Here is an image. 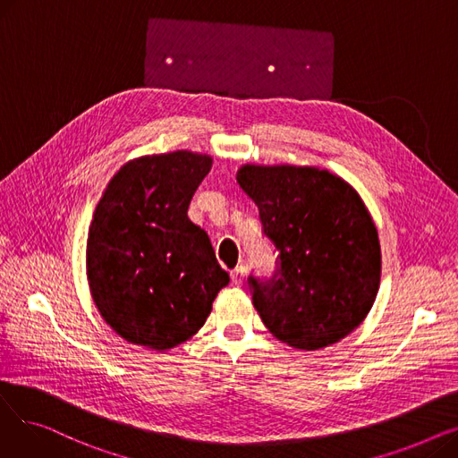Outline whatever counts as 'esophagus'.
Listing matches in <instances>:
<instances>
[{"instance_id":"obj_1","label":"esophagus","mask_w":458,"mask_h":458,"mask_svg":"<svg viewBox=\"0 0 458 458\" xmlns=\"http://www.w3.org/2000/svg\"><path fill=\"white\" fill-rule=\"evenodd\" d=\"M230 278H232V284H233V285H242V284H243V278H245V267H243V266L235 267V269L230 273Z\"/></svg>"}]
</instances>
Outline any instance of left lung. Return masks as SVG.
Returning <instances> with one entry per match:
<instances>
[{
	"instance_id": "obj_1",
	"label": "left lung",
	"mask_w": 458,
	"mask_h": 458,
	"mask_svg": "<svg viewBox=\"0 0 458 458\" xmlns=\"http://www.w3.org/2000/svg\"><path fill=\"white\" fill-rule=\"evenodd\" d=\"M235 180L278 250L276 275L249 278L252 302L282 344L318 351L366 319L380 284V243L356 189L319 166L243 165Z\"/></svg>"
}]
</instances>
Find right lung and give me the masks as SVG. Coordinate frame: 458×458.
<instances>
[{
	"instance_id": "add662e5",
	"label": "right lung",
	"mask_w": 458,
	"mask_h": 458,
	"mask_svg": "<svg viewBox=\"0 0 458 458\" xmlns=\"http://www.w3.org/2000/svg\"><path fill=\"white\" fill-rule=\"evenodd\" d=\"M206 154L176 150L118 168L94 209L87 278L106 323L130 344L166 351L206 323L230 276L189 202L209 173Z\"/></svg>"
}]
</instances>
